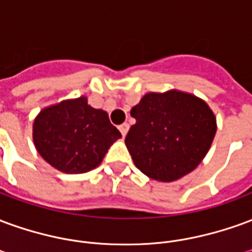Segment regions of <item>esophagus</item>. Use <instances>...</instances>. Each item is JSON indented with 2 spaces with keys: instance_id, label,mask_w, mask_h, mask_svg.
I'll return each mask as SVG.
<instances>
[{
  "instance_id": "34e87169",
  "label": "esophagus",
  "mask_w": 252,
  "mask_h": 252,
  "mask_svg": "<svg viewBox=\"0 0 252 252\" xmlns=\"http://www.w3.org/2000/svg\"><path fill=\"white\" fill-rule=\"evenodd\" d=\"M119 129H120L121 135H123V136H126V132H128V129H129V126H128L126 123H124V124H121V126H119Z\"/></svg>"
}]
</instances>
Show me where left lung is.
Wrapping results in <instances>:
<instances>
[{
  "label": "left lung",
  "mask_w": 252,
  "mask_h": 252,
  "mask_svg": "<svg viewBox=\"0 0 252 252\" xmlns=\"http://www.w3.org/2000/svg\"><path fill=\"white\" fill-rule=\"evenodd\" d=\"M131 116L136 123L126 133V148L137 169L159 182H174L191 173L217 131L209 105L177 89L144 94Z\"/></svg>",
  "instance_id": "8db88e82"
}]
</instances>
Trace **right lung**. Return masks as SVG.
Here are the masks:
<instances>
[{"instance_id": "1", "label": "right lung", "mask_w": 252, "mask_h": 252, "mask_svg": "<svg viewBox=\"0 0 252 252\" xmlns=\"http://www.w3.org/2000/svg\"><path fill=\"white\" fill-rule=\"evenodd\" d=\"M32 137L37 153L54 169L82 174L99 166L121 133L105 110L94 109L81 95L43 108L33 120Z\"/></svg>"}]
</instances>
